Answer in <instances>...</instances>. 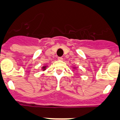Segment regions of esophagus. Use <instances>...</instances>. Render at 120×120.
Masks as SVG:
<instances>
[{
  "mask_svg": "<svg viewBox=\"0 0 120 120\" xmlns=\"http://www.w3.org/2000/svg\"><path fill=\"white\" fill-rule=\"evenodd\" d=\"M58 59L60 60H63V58L62 57H58Z\"/></svg>",
  "mask_w": 120,
  "mask_h": 120,
  "instance_id": "34e87169",
  "label": "esophagus"
}]
</instances>
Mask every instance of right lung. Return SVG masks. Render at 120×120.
<instances>
[{"instance_id": "1", "label": "right lung", "mask_w": 120, "mask_h": 120, "mask_svg": "<svg viewBox=\"0 0 120 120\" xmlns=\"http://www.w3.org/2000/svg\"><path fill=\"white\" fill-rule=\"evenodd\" d=\"M45 68V67H43V68Z\"/></svg>"}]
</instances>
